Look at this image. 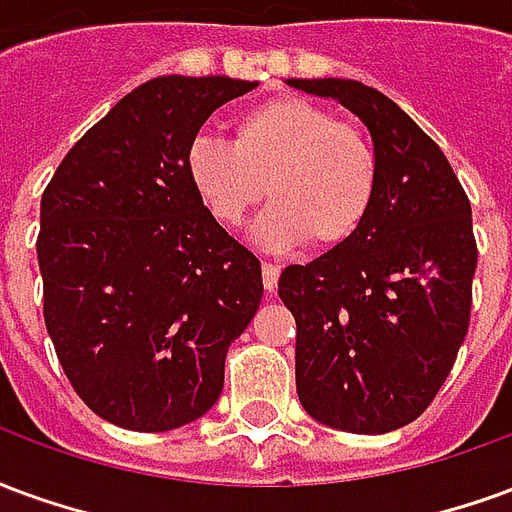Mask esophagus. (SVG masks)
<instances>
[{
    "label": "esophagus",
    "mask_w": 512,
    "mask_h": 512,
    "mask_svg": "<svg viewBox=\"0 0 512 512\" xmlns=\"http://www.w3.org/2000/svg\"><path fill=\"white\" fill-rule=\"evenodd\" d=\"M277 282H279V266L274 263H263V288L268 293H274L277 290Z\"/></svg>",
    "instance_id": "1"
}]
</instances>
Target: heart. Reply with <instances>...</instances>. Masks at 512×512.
Wrapping results in <instances>:
<instances>
[{"instance_id":"b5f03b06","label":"heart","mask_w":512,"mask_h":512,"mask_svg":"<svg viewBox=\"0 0 512 512\" xmlns=\"http://www.w3.org/2000/svg\"><path fill=\"white\" fill-rule=\"evenodd\" d=\"M186 175L227 227H238L268 194L274 205L252 227L260 246L279 252L310 238L332 249L354 238L373 208L378 153L362 126L285 95L235 117L233 142L197 136Z\"/></svg>"}]
</instances>
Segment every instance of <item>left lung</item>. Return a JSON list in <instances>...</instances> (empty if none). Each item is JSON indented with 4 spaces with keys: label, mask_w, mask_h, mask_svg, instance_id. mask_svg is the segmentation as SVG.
<instances>
[{
    "label": "left lung",
    "mask_w": 512,
    "mask_h": 512,
    "mask_svg": "<svg viewBox=\"0 0 512 512\" xmlns=\"http://www.w3.org/2000/svg\"><path fill=\"white\" fill-rule=\"evenodd\" d=\"M288 84L351 109L378 153L359 233L279 277L296 318V392L329 428L389 433L430 406L469 329L472 205L439 145L384 93L354 79Z\"/></svg>",
    "instance_id": "1"
}]
</instances>
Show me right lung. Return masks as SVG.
Segmentation results:
<instances>
[{"label": "right lung", "instance_id": "add662e5", "mask_svg": "<svg viewBox=\"0 0 512 512\" xmlns=\"http://www.w3.org/2000/svg\"><path fill=\"white\" fill-rule=\"evenodd\" d=\"M257 82L158 76L68 150L40 200L43 318L98 417L139 433L200 419L255 318L263 274L186 175L202 123Z\"/></svg>", "mask_w": 512, "mask_h": 512}]
</instances>
